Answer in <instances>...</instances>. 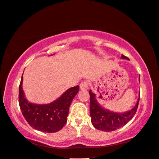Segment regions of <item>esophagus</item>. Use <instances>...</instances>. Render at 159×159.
Returning a JSON list of instances; mask_svg holds the SVG:
<instances>
[{"mask_svg": "<svg viewBox=\"0 0 159 159\" xmlns=\"http://www.w3.org/2000/svg\"><path fill=\"white\" fill-rule=\"evenodd\" d=\"M80 87V89L82 91L87 90L89 89V84H88V82L87 81H83L81 82Z\"/></svg>", "mask_w": 159, "mask_h": 159, "instance_id": "obj_1", "label": "esophagus"}]
</instances>
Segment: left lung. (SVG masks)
Masks as SVG:
<instances>
[{
  "mask_svg": "<svg viewBox=\"0 0 159 159\" xmlns=\"http://www.w3.org/2000/svg\"><path fill=\"white\" fill-rule=\"evenodd\" d=\"M122 59L129 60L128 58L123 55L121 56ZM90 95V116L92 118V123L96 129L104 132H111L120 128L121 127L131 120L136 113L138 108L139 97L137 101L135 106L130 110L125 111L123 113H117L103 108L98 102L97 95L89 90Z\"/></svg>",
  "mask_w": 159,
  "mask_h": 159,
  "instance_id": "8db88e82",
  "label": "left lung"
}]
</instances>
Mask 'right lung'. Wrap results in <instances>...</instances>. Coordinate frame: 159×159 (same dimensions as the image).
Segmentation results:
<instances>
[{
  "mask_svg": "<svg viewBox=\"0 0 159 159\" xmlns=\"http://www.w3.org/2000/svg\"><path fill=\"white\" fill-rule=\"evenodd\" d=\"M22 82V76L19 87V104L29 125L36 130L48 133L61 129L67 120L70 106L79 92V86L70 88L53 102L39 104L31 103L27 99Z\"/></svg>",
  "mask_w": 159,
  "mask_h": 159,
  "instance_id": "add662e5",
  "label": "right lung"
}]
</instances>
